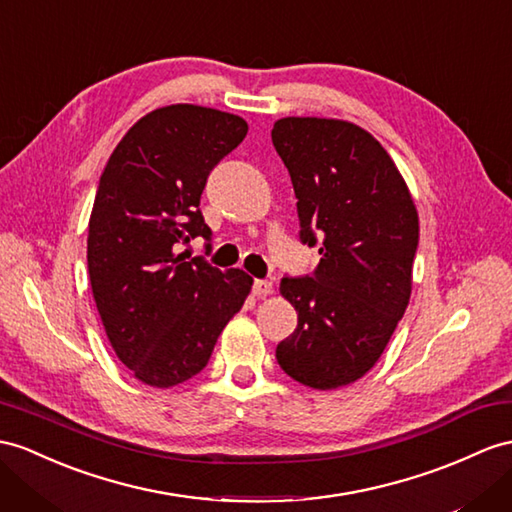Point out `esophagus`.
Segmentation results:
<instances>
[{"label":"esophagus","mask_w":512,"mask_h":512,"mask_svg":"<svg viewBox=\"0 0 512 512\" xmlns=\"http://www.w3.org/2000/svg\"><path fill=\"white\" fill-rule=\"evenodd\" d=\"M253 294L255 296H268V294H272V281H268V279H255L253 281Z\"/></svg>","instance_id":"esophagus-1"}]
</instances>
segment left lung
I'll use <instances>...</instances> for the list:
<instances>
[{"label": "left lung", "mask_w": 512, "mask_h": 512, "mask_svg": "<svg viewBox=\"0 0 512 512\" xmlns=\"http://www.w3.org/2000/svg\"><path fill=\"white\" fill-rule=\"evenodd\" d=\"M272 144L292 177L298 238L320 253L313 274L281 279L298 324L277 361L313 389L355 383L409 305L417 209L389 153L357 125L287 116Z\"/></svg>", "instance_id": "8db88e82"}]
</instances>
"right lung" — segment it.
Returning <instances> with one entry per match:
<instances>
[{
  "mask_svg": "<svg viewBox=\"0 0 512 512\" xmlns=\"http://www.w3.org/2000/svg\"><path fill=\"white\" fill-rule=\"evenodd\" d=\"M235 114L177 103L131 127L103 168L88 222V274L110 344L138 381L173 387L199 374L251 292L240 268L177 255L212 240L201 194L244 140Z\"/></svg>",
  "mask_w": 512,
  "mask_h": 512,
  "instance_id": "1",
  "label": "right lung"
}]
</instances>
